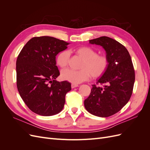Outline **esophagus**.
Returning <instances> with one entry per match:
<instances>
[{"mask_svg":"<svg viewBox=\"0 0 150 150\" xmlns=\"http://www.w3.org/2000/svg\"><path fill=\"white\" fill-rule=\"evenodd\" d=\"M78 86H79V85L76 84H71V88H75L78 87Z\"/></svg>","mask_w":150,"mask_h":150,"instance_id":"1","label":"esophagus"}]
</instances>
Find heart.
<instances>
[{"instance_id":"b5f03b06","label":"heart","mask_w":150,"mask_h":150,"mask_svg":"<svg viewBox=\"0 0 150 150\" xmlns=\"http://www.w3.org/2000/svg\"><path fill=\"white\" fill-rule=\"evenodd\" d=\"M74 52L84 59L81 70L66 69L61 71L62 79L72 84H79L88 80L91 76L98 78L105 72L110 64L108 57L105 55H98L97 51L87 46L79 47L74 49ZM70 54L66 50L58 54L56 64L61 68H65L69 62Z\"/></svg>"}]
</instances>
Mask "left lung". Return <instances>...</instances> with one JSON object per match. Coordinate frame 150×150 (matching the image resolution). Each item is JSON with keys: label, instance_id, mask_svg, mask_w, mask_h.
Instances as JSON below:
<instances>
[{"label": "left lung", "instance_id": "left-lung-1", "mask_svg": "<svg viewBox=\"0 0 150 150\" xmlns=\"http://www.w3.org/2000/svg\"><path fill=\"white\" fill-rule=\"evenodd\" d=\"M89 41L103 47L110 64L98 80L103 86L92 85L84 107L94 116L108 117L120 111L131 96L135 80L133 62L128 50L115 39L103 36Z\"/></svg>", "mask_w": 150, "mask_h": 150}]
</instances>
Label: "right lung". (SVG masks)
<instances>
[{"label":"right lung","mask_w":150,"mask_h":150,"mask_svg":"<svg viewBox=\"0 0 150 150\" xmlns=\"http://www.w3.org/2000/svg\"><path fill=\"white\" fill-rule=\"evenodd\" d=\"M69 43L50 36L30 39L16 61L17 87L22 100L36 114L49 116L60 112L71 90L67 81L56 80L60 72L56 56Z\"/></svg>","instance_id":"add662e5"}]
</instances>
